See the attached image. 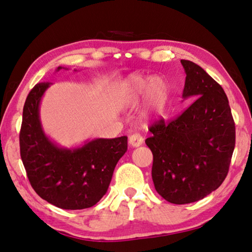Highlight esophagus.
<instances>
[{"label": "esophagus", "instance_id": "obj_1", "mask_svg": "<svg viewBox=\"0 0 252 252\" xmlns=\"http://www.w3.org/2000/svg\"><path fill=\"white\" fill-rule=\"evenodd\" d=\"M129 144L132 147H139L143 144V137L140 134H132L129 137Z\"/></svg>", "mask_w": 252, "mask_h": 252}]
</instances>
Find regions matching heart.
Here are the masks:
<instances>
[{"label":"heart","instance_id":"b5f03b06","mask_svg":"<svg viewBox=\"0 0 252 252\" xmlns=\"http://www.w3.org/2000/svg\"><path fill=\"white\" fill-rule=\"evenodd\" d=\"M169 85L164 77L132 75L123 83L120 93L122 107H134L144 97V116H159L165 110Z\"/></svg>","mask_w":252,"mask_h":252}]
</instances>
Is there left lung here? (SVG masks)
I'll return each mask as SVG.
<instances>
[{
  "instance_id": "obj_1",
  "label": "left lung",
  "mask_w": 252,
  "mask_h": 252,
  "mask_svg": "<svg viewBox=\"0 0 252 252\" xmlns=\"http://www.w3.org/2000/svg\"><path fill=\"white\" fill-rule=\"evenodd\" d=\"M182 98L193 102L176 119L151 126L146 145L153 153L152 178L166 201H199L223 184L235 149V123L227 96L203 68L181 60Z\"/></svg>"
}]
</instances>
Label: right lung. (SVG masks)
Listing matches in <instances>:
<instances>
[{"label": "right lung", "instance_id": "right-lung-1", "mask_svg": "<svg viewBox=\"0 0 252 252\" xmlns=\"http://www.w3.org/2000/svg\"><path fill=\"white\" fill-rule=\"evenodd\" d=\"M51 84H37L25 101L19 134L23 164L41 199L63 210L92 208L106 194L117 162L127 150V137L95 139L71 149L58 145L40 120V102Z\"/></svg>", "mask_w": 252, "mask_h": 252}]
</instances>
